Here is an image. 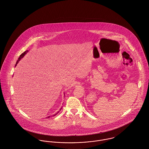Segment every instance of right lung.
I'll return each mask as SVG.
<instances>
[{
    "instance_id": "1",
    "label": "right lung",
    "mask_w": 149,
    "mask_h": 149,
    "mask_svg": "<svg viewBox=\"0 0 149 149\" xmlns=\"http://www.w3.org/2000/svg\"><path fill=\"white\" fill-rule=\"evenodd\" d=\"M27 52H28V50H26V51H24V52H23V53H22V54L21 55H20V56H19V58H18V60H17V62H16V64H15V66H16V65H17V64H18V62H19V60H21V59L22 58H23V56H24V55H26V53H27ZM61 109H62V108H61V109H60V110H61ZM58 112H57V113L56 114H54V116H55V115H56V114H57L58 113ZM50 117H52V116H49V117H47V118H50Z\"/></svg>"
}]
</instances>
